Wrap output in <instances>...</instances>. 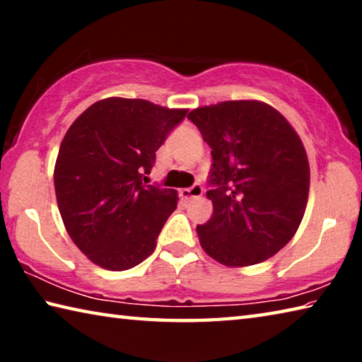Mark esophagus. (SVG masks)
<instances>
[{"label":"esophagus","instance_id":"1","mask_svg":"<svg viewBox=\"0 0 362 362\" xmlns=\"http://www.w3.org/2000/svg\"><path fill=\"white\" fill-rule=\"evenodd\" d=\"M180 194H182V198H185V199L199 198V196L203 194V185H201V183H194L192 188H183Z\"/></svg>","mask_w":362,"mask_h":362}]
</instances>
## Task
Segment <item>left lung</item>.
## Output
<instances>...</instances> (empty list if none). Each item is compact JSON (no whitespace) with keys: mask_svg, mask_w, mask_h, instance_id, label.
<instances>
[{"mask_svg":"<svg viewBox=\"0 0 362 362\" xmlns=\"http://www.w3.org/2000/svg\"><path fill=\"white\" fill-rule=\"evenodd\" d=\"M211 146L206 193L212 217L196 226L201 247L226 267L273 257L296 235L306 209L310 166L283 115L259 100H228L188 113Z\"/></svg>","mask_w":362,"mask_h":362,"instance_id":"1","label":"left lung"}]
</instances>
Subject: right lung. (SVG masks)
Segmentation results:
<instances>
[{"instance_id":"1","label":"right lung","mask_w":362,"mask_h":362,"mask_svg":"<svg viewBox=\"0 0 362 362\" xmlns=\"http://www.w3.org/2000/svg\"><path fill=\"white\" fill-rule=\"evenodd\" d=\"M187 110L108 97L78 116L54 169L57 206L73 243L112 272L144 262L175 211V189L146 185L159 146Z\"/></svg>"}]
</instances>
